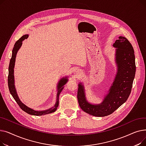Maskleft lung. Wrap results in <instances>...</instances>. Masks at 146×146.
Listing matches in <instances>:
<instances>
[{
    "mask_svg": "<svg viewBox=\"0 0 146 146\" xmlns=\"http://www.w3.org/2000/svg\"><path fill=\"white\" fill-rule=\"evenodd\" d=\"M116 48V63L118 71L109 89V94L99 105L89 104L86 99L85 90L79 84L78 99L81 109L95 117H105L112 113L128 98L135 74V55L131 43L124 36H119L113 44Z\"/></svg>",
    "mask_w": 146,
    "mask_h": 146,
    "instance_id": "left-lung-1",
    "label": "left lung"
}]
</instances>
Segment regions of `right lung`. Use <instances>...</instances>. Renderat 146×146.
<instances>
[{
  "instance_id": "obj_1",
  "label": "right lung",
  "mask_w": 146,
  "mask_h": 146,
  "mask_svg": "<svg viewBox=\"0 0 146 146\" xmlns=\"http://www.w3.org/2000/svg\"><path fill=\"white\" fill-rule=\"evenodd\" d=\"M28 37V35H25L24 36H22L21 38H20L19 39L15 42L14 47L13 48L12 50V57L10 60V63H9V74H8V77H7V83H8V87L9 89V92L15 101L17 102V103L18 104L20 108L24 111L25 112L28 113V114L30 115H36V116H41L45 114H48L52 112H55L57 108V107L58 106V97L60 92L64 88V85L67 83V79L66 78H63L62 79H61L58 83V85L57 86L58 89H57V102L54 106L52 107V108H50L47 110H45V111H34V110L28 108V106H27L25 105H24L22 102L20 101V99L19 97L18 96V95L17 94V91L16 89H15V85H14V76H13V68L15 66V58H16V55L18 51V50L21 47L22 44V41L24 40L25 39H27V38Z\"/></svg>"
}]
</instances>
